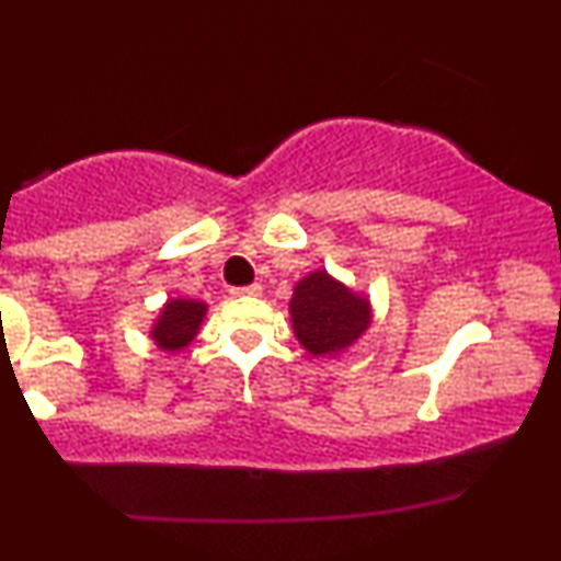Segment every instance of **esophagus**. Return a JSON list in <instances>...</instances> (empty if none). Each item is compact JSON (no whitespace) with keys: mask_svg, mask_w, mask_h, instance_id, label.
Returning <instances> with one entry per match:
<instances>
[{"mask_svg":"<svg viewBox=\"0 0 561 561\" xmlns=\"http://www.w3.org/2000/svg\"><path fill=\"white\" fill-rule=\"evenodd\" d=\"M261 293H263L261 285H248V287H234V289H231V295H234V298H259Z\"/></svg>","mask_w":561,"mask_h":561,"instance_id":"34e87169","label":"esophagus"}]
</instances>
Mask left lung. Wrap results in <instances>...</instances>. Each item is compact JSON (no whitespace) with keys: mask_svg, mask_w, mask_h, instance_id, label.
<instances>
[{"mask_svg":"<svg viewBox=\"0 0 561 561\" xmlns=\"http://www.w3.org/2000/svg\"><path fill=\"white\" fill-rule=\"evenodd\" d=\"M287 308L295 337L313 358L343 356L375 319L369 295L334 279L327 268L302 276L293 287Z\"/></svg>","mask_w":561,"mask_h":561,"instance_id":"1","label":"left lung"}]
</instances>
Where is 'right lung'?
Listing matches in <instances>:
<instances>
[{
  "label": "right lung",
  "instance_id": "obj_1",
  "mask_svg": "<svg viewBox=\"0 0 561 561\" xmlns=\"http://www.w3.org/2000/svg\"><path fill=\"white\" fill-rule=\"evenodd\" d=\"M205 313H208V302L195 298H169L158 308V317L152 319V345L165 353L184 351L197 337Z\"/></svg>",
  "mask_w": 561,
  "mask_h": 561
}]
</instances>
